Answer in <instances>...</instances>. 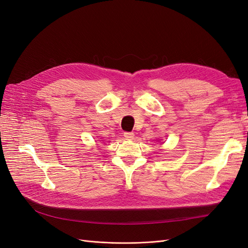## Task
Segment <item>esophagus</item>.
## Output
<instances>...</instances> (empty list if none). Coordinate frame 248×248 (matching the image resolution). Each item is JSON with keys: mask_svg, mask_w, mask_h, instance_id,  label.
Wrapping results in <instances>:
<instances>
[{"mask_svg": "<svg viewBox=\"0 0 248 248\" xmlns=\"http://www.w3.org/2000/svg\"><path fill=\"white\" fill-rule=\"evenodd\" d=\"M124 138H125L126 140H133V138H134V133H133V132H129V131H126V132H124Z\"/></svg>", "mask_w": 248, "mask_h": 248, "instance_id": "34e87169", "label": "esophagus"}]
</instances>
